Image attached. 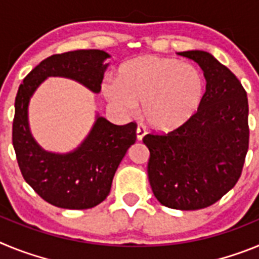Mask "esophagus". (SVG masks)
I'll return each mask as SVG.
<instances>
[{"mask_svg": "<svg viewBox=\"0 0 259 259\" xmlns=\"http://www.w3.org/2000/svg\"><path fill=\"white\" fill-rule=\"evenodd\" d=\"M145 134H146L145 128H144L143 125H137V128H136L137 140H143V137L145 136Z\"/></svg>", "mask_w": 259, "mask_h": 259, "instance_id": "esophagus-1", "label": "esophagus"}]
</instances>
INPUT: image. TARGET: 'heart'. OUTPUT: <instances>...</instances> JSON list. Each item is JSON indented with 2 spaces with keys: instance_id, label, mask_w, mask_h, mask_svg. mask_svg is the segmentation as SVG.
Returning <instances> with one entry per match:
<instances>
[{
  "instance_id": "b5f03b06",
  "label": "heart",
  "mask_w": 259,
  "mask_h": 259,
  "mask_svg": "<svg viewBox=\"0 0 259 259\" xmlns=\"http://www.w3.org/2000/svg\"><path fill=\"white\" fill-rule=\"evenodd\" d=\"M102 93L118 111L134 115L141 104L143 116L153 128L170 131L193 115L205 95L201 71L191 63L158 56L137 57L106 79Z\"/></svg>"
}]
</instances>
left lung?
<instances>
[{
	"label": "left lung",
	"instance_id": "1",
	"mask_svg": "<svg viewBox=\"0 0 259 259\" xmlns=\"http://www.w3.org/2000/svg\"><path fill=\"white\" fill-rule=\"evenodd\" d=\"M179 56L197 62L206 79L202 102L183 125L148 134V176L155 198L178 210H198L221 200L241 175L249 148L248 97L235 75L207 52Z\"/></svg>",
	"mask_w": 259,
	"mask_h": 259
}]
</instances>
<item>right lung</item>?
Returning <instances> with one entry per match:
<instances>
[{"label":"right lung","instance_id":"right-lung-1","mask_svg":"<svg viewBox=\"0 0 259 259\" xmlns=\"http://www.w3.org/2000/svg\"><path fill=\"white\" fill-rule=\"evenodd\" d=\"M104 50H74L48 57L24 77L15 97L13 145L23 178L42 200L62 209H91L111 189L119 163L136 141V123L124 125L97 116L85 140L66 154L47 152L32 137L28 125L29 98L49 76L76 80L92 92L101 91Z\"/></svg>","mask_w":259,"mask_h":259}]
</instances>
